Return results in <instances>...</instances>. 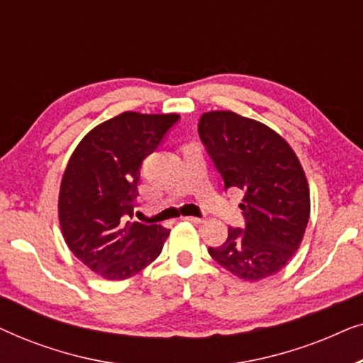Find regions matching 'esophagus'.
<instances>
[{
	"label": "esophagus",
	"instance_id": "1",
	"mask_svg": "<svg viewBox=\"0 0 363 363\" xmlns=\"http://www.w3.org/2000/svg\"><path fill=\"white\" fill-rule=\"evenodd\" d=\"M183 220L190 221V223H193V225H201V223H205V218H198V216H186V218H183Z\"/></svg>",
	"mask_w": 363,
	"mask_h": 363
}]
</instances>
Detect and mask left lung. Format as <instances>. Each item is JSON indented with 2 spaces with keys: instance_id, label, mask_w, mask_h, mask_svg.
I'll return each mask as SVG.
<instances>
[{
  "instance_id": "8db88e82",
  "label": "left lung",
  "mask_w": 363,
  "mask_h": 363,
  "mask_svg": "<svg viewBox=\"0 0 363 363\" xmlns=\"http://www.w3.org/2000/svg\"><path fill=\"white\" fill-rule=\"evenodd\" d=\"M198 133L225 190L245 193V228H228L226 241L208 252L240 279L276 274L297 251L309 223V185L299 158L272 128L231 111L203 113Z\"/></svg>"
}]
</instances>
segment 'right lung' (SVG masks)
<instances>
[{
  "label": "right lung",
  "mask_w": 363,
  "mask_h": 363,
  "mask_svg": "<svg viewBox=\"0 0 363 363\" xmlns=\"http://www.w3.org/2000/svg\"><path fill=\"white\" fill-rule=\"evenodd\" d=\"M178 113L123 112L94 127L69 158L59 190V223L69 250L107 281L140 272L162 252L170 230L133 221L145 157Z\"/></svg>",
  "instance_id": "obj_1"
}]
</instances>
